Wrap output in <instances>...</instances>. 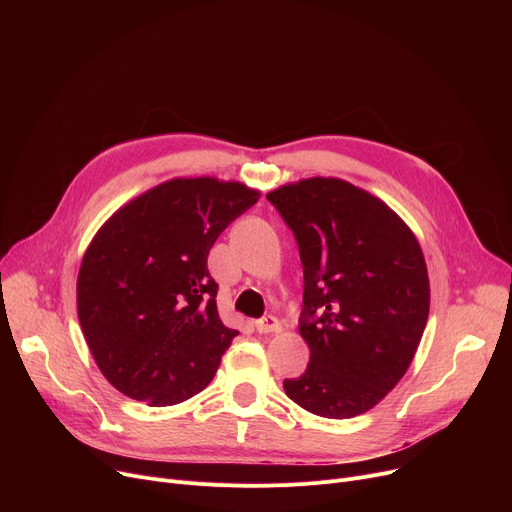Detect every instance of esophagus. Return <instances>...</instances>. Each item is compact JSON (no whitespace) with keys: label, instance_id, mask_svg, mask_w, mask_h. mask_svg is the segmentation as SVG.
<instances>
[{"label":"esophagus","instance_id":"obj_1","mask_svg":"<svg viewBox=\"0 0 512 512\" xmlns=\"http://www.w3.org/2000/svg\"><path fill=\"white\" fill-rule=\"evenodd\" d=\"M257 332L259 334H280L282 332V324L274 317V315H265L259 321H255Z\"/></svg>","mask_w":512,"mask_h":512}]
</instances>
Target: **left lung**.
<instances>
[{"mask_svg": "<svg viewBox=\"0 0 512 512\" xmlns=\"http://www.w3.org/2000/svg\"><path fill=\"white\" fill-rule=\"evenodd\" d=\"M294 238L305 274L299 334L303 375L290 400L328 419L367 413L407 373L429 315V278L415 232L382 199L334 176L267 193Z\"/></svg>", "mask_w": 512, "mask_h": 512, "instance_id": "1", "label": "left lung"}]
</instances>
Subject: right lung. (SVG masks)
Masks as SVG:
<instances>
[{
    "label": "right lung",
    "mask_w": 512,
    "mask_h": 512,
    "mask_svg": "<svg viewBox=\"0 0 512 512\" xmlns=\"http://www.w3.org/2000/svg\"><path fill=\"white\" fill-rule=\"evenodd\" d=\"M259 197L236 180L172 178L124 203L95 232L80 261L76 313L118 392L172 407L213 380L238 332L218 315L209 249Z\"/></svg>",
    "instance_id": "add662e5"
}]
</instances>
